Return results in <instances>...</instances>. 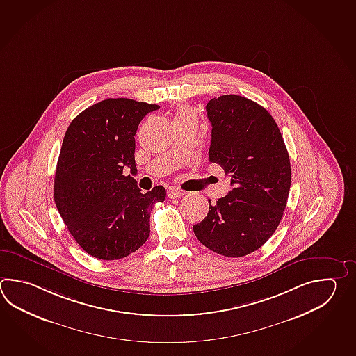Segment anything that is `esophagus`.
Segmentation results:
<instances>
[{
  "mask_svg": "<svg viewBox=\"0 0 356 356\" xmlns=\"http://www.w3.org/2000/svg\"><path fill=\"white\" fill-rule=\"evenodd\" d=\"M184 194H185V193L181 191V190L172 189V188H171V189L167 190V196H168L170 199H175V197H181Z\"/></svg>",
  "mask_w": 356,
  "mask_h": 356,
  "instance_id": "34e87169",
  "label": "esophagus"
}]
</instances>
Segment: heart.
<instances>
[{"label":"heart","instance_id":"heart-1","mask_svg":"<svg viewBox=\"0 0 356 356\" xmlns=\"http://www.w3.org/2000/svg\"><path fill=\"white\" fill-rule=\"evenodd\" d=\"M189 114H193V111L188 106H180L176 111V119H180V118L189 115Z\"/></svg>","mask_w":356,"mask_h":356}]
</instances>
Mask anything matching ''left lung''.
Instances as JSON below:
<instances>
[{"label":"left lung","instance_id":"left-lung-1","mask_svg":"<svg viewBox=\"0 0 356 356\" xmlns=\"http://www.w3.org/2000/svg\"><path fill=\"white\" fill-rule=\"evenodd\" d=\"M207 113L209 161L225 170L233 189L209 205L207 217L193 228L211 251L242 257L259 250L280 223L291 189V160L274 118L261 105L223 95L207 104Z\"/></svg>","mask_w":356,"mask_h":356}]
</instances>
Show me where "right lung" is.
<instances>
[{
  "label": "right lung",
  "instance_id": "add662e5",
  "mask_svg": "<svg viewBox=\"0 0 356 356\" xmlns=\"http://www.w3.org/2000/svg\"><path fill=\"white\" fill-rule=\"evenodd\" d=\"M159 105L106 99L83 110L65 131L54 177V202L73 238L100 260L136 252L149 236L153 205L163 186L140 193L123 170L137 172L134 136L140 120Z\"/></svg>",
  "mask_w": 356,
  "mask_h": 356
}]
</instances>
